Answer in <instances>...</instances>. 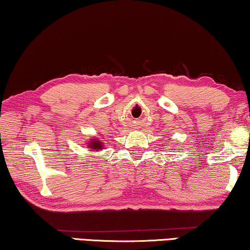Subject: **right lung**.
<instances>
[{
    "instance_id": "obj_1",
    "label": "right lung",
    "mask_w": 250,
    "mask_h": 250,
    "mask_svg": "<svg viewBox=\"0 0 250 250\" xmlns=\"http://www.w3.org/2000/svg\"><path fill=\"white\" fill-rule=\"evenodd\" d=\"M86 145L88 146V149H90V151H101L102 148L104 146V143L102 142L100 139H97V138L90 139L86 142Z\"/></svg>"
}]
</instances>
